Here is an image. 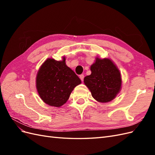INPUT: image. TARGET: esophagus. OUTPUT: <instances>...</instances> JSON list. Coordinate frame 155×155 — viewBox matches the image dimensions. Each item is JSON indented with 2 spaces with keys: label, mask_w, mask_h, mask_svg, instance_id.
I'll return each instance as SVG.
<instances>
[{
  "label": "esophagus",
  "mask_w": 155,
  "mask_h": 155,
  "mask_svg": "<svg viewBox=\"0 0 155 155\" xmlns=\"http://www.w3.org/2000/svg\"><path fill=\"white\" fill-rule=\"evenodd\" d=\"M79 78L81 79V81H83V79H84V75H83V74L79 75Z\"/></svg>",
  "instance_id": "esophagus-1"
}]
</instances>
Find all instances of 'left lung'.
Returning <instances> with one entry per match:
<instances>
[{
  "label": "left lung",
  "mask_w": 155,
  "mask_h": 155,
  "mask_svg": "<svg viewBox=\"0 0 155 155\" xmlns=\"http://www.w3.org/2000/svg\"><path fill=\"white\" fill-rule=\"evenodd\" d=\"M91 74L84 78V83L92 97L101 103L112 100L120 92L121 79L120 71L109 59L96 58L91 67Z\"/></svg>",
  "instance_id": "obj_1"
}]
</instances>
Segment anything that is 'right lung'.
Segmentation results:
<instances>
[{
    "label": "right lung",
    "mask_w": 155,
    "mask_h": 155,
    "mask_svg": "<svg viewBox=\"0 0 155 155\" xmlns=\"http://www.w3.org/2000/svg\"><path fill=\"white\" fill-rule=\"evenodd\" d=\"M80 79L65 64V58L58 61L48 59L42 64L36 78V87L45 103L59 107L67 102Z\"/></svg>",
    "instance_id": "1"
}]
</instances>
